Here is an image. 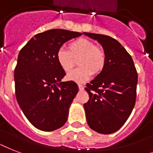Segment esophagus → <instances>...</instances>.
Here are the masks:
<instances>
[{"instance_id": "obj_1", "label": "esophagus", "mask_w": 153, "mask_h": 153, "mask_svg": "<svg viewBox=\"0 0 153 153\" xmlns=\"http://www.w3.org/2000/svg\"><path fill=\"white\" fill-rule=\"evenodd\" d=\"M79 91H83L84 90V86L81 84H79Z\"/></svg>"}]
</instances>
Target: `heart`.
Here are the masks:
<instances>
[{
  "label": "heart",
  "instance_id": "b5f03b06",
  "mask_svg": "<svg viewBox=\"0 0 153 153\" xmlns=\"http://www.w3.org/2000/svg\"><path fill=\"white\" fill-rule=\"evenodd\" d=\"M105 53L93 42L86 39H78L68 45V51L60 48L56 53V59L65 72L71 71L79 60L80 67L67 75V79L76 82L88 80L93 74L102 71L105 64Z\"/></svg>",
  "mask_w": 153,
  "mask_h": 153
}]
</instances>
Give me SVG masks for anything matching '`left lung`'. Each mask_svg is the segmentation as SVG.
Segmentation results:
<instances>
[{
  "label": "left lung",
  "mask_w": 153,
  "mask_h": 153,
  "mask_svg": "<svg viewBox=\"0 0 153 153\" xmlns=\"http://www.w3.org/2000/svg\"><path fill=\"white\" fill-rule=\"evenodd\" d=\"M98 40L105 53L101 73L85 88L90 99L84 104L87 124L99 133L116 132L126 123L135 105L137 72L131 55L108 36L84 32Z\"/></svg>",
  "instance_id": "left-lung-1"
}]
</instances>
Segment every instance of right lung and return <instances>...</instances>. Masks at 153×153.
I'll list each match as a JSON object with an SVG mask.
<instances>
[{"instance_id":"add662e5","label":"right lung","mask_w":153,"mask_h":153,"mask_svg":"<svg viewBox=\"0 0 153 153\" xmlns=\"http://www.w3.org/2000/svg\"><path fill=\"white\" fill-rule=\"evenodd\" d=\"M82 35L48 30L34 36L19 53L14 71L16 98L27 120L39 130H55L67 121L79 86L74 81L61 82L66 73L56 53L65 42Z\"/></svg>"}]
</instances>
